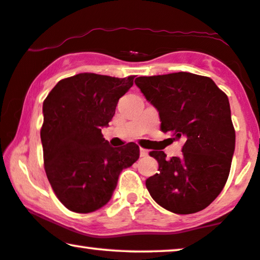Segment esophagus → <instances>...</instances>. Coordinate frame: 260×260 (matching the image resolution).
I'll list each match as a JSON object with an SVG mask.
<instances>
[{"mask_svg":"<svg viewBox=\"0 0 260 260\" xmlns=\"http://www.w3.org/2000/svg\"><path fill=\"white\" fill-rule=\"evenodd\" d=\"M140 155H141V157H145V156L149 155V151L147 150V149L141 148V149H140Z\"/></svg>","mask_w":260,"mask_h":260,"instance_id":"1","label":"esophagus"}]
</instances>
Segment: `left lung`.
Listing matches in <instances>:
<instances>
[{
	"label": "left lung",
	"mask_w": 260,
	"mask_h": 260,
	"mask_svg": "<svg viewBox=\"0 0 260 260\" xmlns=\"http://www.w3.org/2000/svg\"><path fill=\"white\" fill-rule=\"evenodd\" d=\"M135 84L158 111L163 133L186 141L180 157L150 152L159 167L145 181L149 193L176 214L202 211L229 179L236 148L229 98L211 78L188 72L138 77Z\"/></svg>",
	"instance_id": "1"
}]
</instances>
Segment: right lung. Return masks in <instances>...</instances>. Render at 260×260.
I'll return each mask as SVG.
<instances>
[{
	"label": "right lung",
	"instance_id": "obj_1",
	"mask_svg": "<svg viewBox=\"0 0 260 260\" xmlns=\"http://www.w3.org/2000/svg\"><path fill=\"white\" fill-rule=\"evenodd\" d=\"M134 78L79 73L60 80L45 99L40 136L46 175L70 211L91 213L105 206L122 170L140 157L136 143L113 148L102 135Z\"/></svg>",
	"mask_w": 260,
	"mask_h": 260
}]
</instances>
